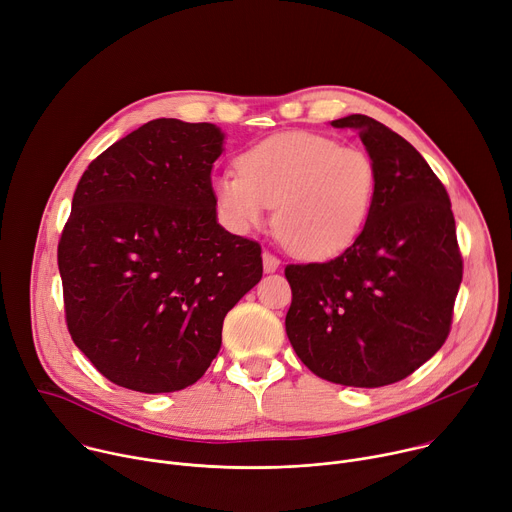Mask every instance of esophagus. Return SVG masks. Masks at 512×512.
Here are the masks:
<instances>
[{
	"instance_id": "esophagus-1",
	"label": "esophagus",
	"mask_w": 512,
	"mask_h": 512,
	"mask_svg": "<svg viewBox=\"0 0 512 512\" xmlns=\"http://www.w3.org/2000/svg\"><path fill=\"white\" fill-rule=\"evenodd\" d=\"M277 267H280V257H275L271 251H263V269L267 273L275 271Z\"/></svg>"
}]
</instances>
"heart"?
<instances>
[{
    "label": "heart",
    "instance_id": "b5f03b06",
    "mask_svg": "<svg viewBox=\"0 0 512 512\" xmlns=\"http://www.w3.org/2000/svg\"><path fill=\"white\" fill-rule=\"evenodd\" d=\"M237 171L214 177L212 190L228 226H261L271 206L275 232L296 255L327 259L355 243L374 206L378 171L359 147L331 136L286 132L237 159Z\"/></svg>",
    "mask_w": 512,
    "mask_h": 512
}]
</instances>
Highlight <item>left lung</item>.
<instances>
[{
    "mask_svg": "<svg viewBox=\"0 0 512 512\" xmlns=\"http://www.w3.org/2000/svg\"><path fill=\"white\" fill-rule=\"evenodd\" d=\"M376 163L369 218L351 247L324 263L286 265V333L322 380L380 388L408 378L445 343L463 275L449 194L408 141L351 114Z\"/></svg>",
    "mask_w": 512,
    "mask_h": 512,
    "instance_id": "left-lung-1",
    "label": "left lung"
}]
</instances>
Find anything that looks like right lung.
<instances>
[{"label":"right lung","mask_w":512,"mask_h":512,"mask_svg":"<svg viewBox=\"0 0 512 512\" xmlns=\"http://www.w3.org/2000/svg\"><path fill=\"white\" fill-rule=\"evenodd\" d=\"M222 132L159 118L89 163L57 261L73 343L116 386L159 394L196 384L222 322L263 275L261 245L216 222Z\"/></svg>","instance_id":"add662e5"}]
</instances>
